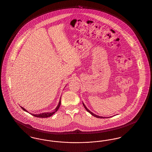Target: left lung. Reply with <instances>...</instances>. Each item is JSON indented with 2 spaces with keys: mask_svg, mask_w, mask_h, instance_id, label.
<instances>
[{
  "mask_svg": "<svg viewBox=\"0 0 152 152\" xmlns=\"http://www.w3.org/2000/svg\"><path fill=\"white\" fill-rule=\"evenodd\" d=\"M83 106H84V108H85V109L87 110V112H88L90 114H91L93 116H94V117H96V118H107V117H101V116H99V115H96V114H94V113H93L91 111H90L87 107H86V106L84 105V103L83 102ZM108 118H110V117H108Z\"/></svg>",
  "mask_w": 152,
  "mask_h": 152,
  "instance_id": "left-lung-1",
  "label": "left lung"
}]
</instances>
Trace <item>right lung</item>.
<instances>
[{
  "label": "right lung",
  "instance_id": "obj_1",
  "mask_svg": "<svg viewBox=\"0 0 152 152\" xmlns=\"http://www.w3.org/2000/svg\"><path fill=\"white\" fill-rule=\"evenodd\" d=\"M61 99H60V100H59V103H58V105H57V107H56V108L55 109V110L53 111V112H50V113H41V114H31V113H29V112H28L25 108H24L23 107H21V108L24 111H26V112H27V113H28L29 114H31L32 115H33L34 117H39V118H47V117H51L52 116L53 114H55L58 110V109H59V107H60V105H61Z\"/></svg>",
  "mask_w": 152,
  "mask_h": 152
}]
</instances>
